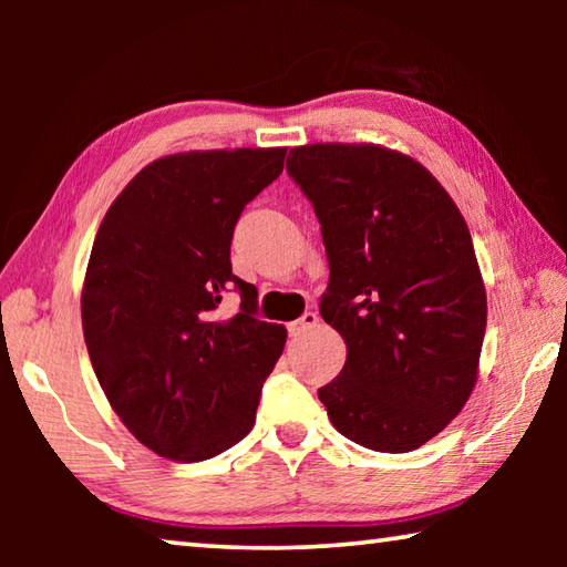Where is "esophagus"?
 I'll return each instance as SVG.
<instances>
[{
  "instance_id": "1",
  "label": "esophagus",
  "mask_w": 567,
  "mask_h": 567,
  "mask_svg": "<svg viewBox=\"0 0 567 567\" xmlns=\"http://www.w3.org/2000/svg\"><path fill=\"white\" fill-rule=\"evenodd\" d=\"M318 322H320L318 312L307 310L300 320L290 322V328H287V330H290V334H295V338H297V334H302V332H307V330H310V328H315V324H318Z\"/></svg>"
}]
</instances>
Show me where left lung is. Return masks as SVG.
Wrapping results in <instances>:
<instances>
[{
  "label": "left lung",
  "mask_w": 567,
  "mask_h": 567,
  "mask_svg": "<svg viewBox=\"0 0 567 567\" xmlns=\"http://www.w3.org/2000/svg\"><path fill=\"white\" fill-rule=\"evenodd\" d=\"M330 262L322 320L348 360L318 390L332 425L378 453H410L470 398L487 300L473 237L443 185L378 145L290 150Z\"/></svg>",
  "instance_id": "8db88e82"
}]
</instances>
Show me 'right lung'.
Instances as JSON below:
<instances>
[{"instance_id": "right-lung-1", "label": "right lung", "mask_w": 567, "mask_h": 567, "mask_svg": "<svg viewBox=\"0 0 567 567\" xmlns=\"http://www.w3.org/2000/svg\"><path fill=\"white\" fill-rule=\"evenodd\" d=\"M285 147L185 152L152 162L94 237L82 330L100 385L157 455L209 460L255 425L287 330L260 320L229 245L247 203L280 177ZM237 291L233 319L218 312Z\"/></svg>"}]
</instances>
